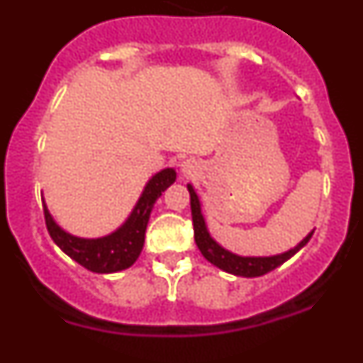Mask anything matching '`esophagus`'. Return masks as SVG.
<instances>
[{
  "label": "esophagus",
  "instance_id": "obj_1",
  "mask_svg": "<svg viewBox=\"0 0 363 363\" xmlns=\"http://www.w3.org/2000/svg\"><path fill=\"white\" fill-rule=\"evenodd\" d=\"M179 171L184 176H192L196 172V163H194V160H184L179 163Z\"/></svg>",
  "mask_w": 363,
  "mask_h": 363
}]
</instances>
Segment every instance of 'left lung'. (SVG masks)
I'll list each match as a JSON object with an SVG mask.
<instances>
[{"label": "left lung", "instance_id": "obj_1", "mask_svg": "<svg viewBox=\"0 0 363 363\" xmlns=\"http://www.w3.org/2000/svg\"><path fill=\"white\" fill-rule=\"evenodd\" d=\"M189 194H191V213H192V225H194V242H196L198 249L201 255L205 256L207 262L216 265L221 271L234 274V277H243V278H256L262 274L274 271L280 267L284 262L293 258L301 247L306 245L311 240L314 230H311L306 238L301 240L296 247L289 249V251L280 252V255L272 256H240L234 252L227 251L225 247H221L216 240L211 236L209 229H207V221H205L203 213H201V201L198 198L196 191L192 187V184H187Z\"/></svg>", "mask_w": 363, "mask_h": 363}]
</instances>
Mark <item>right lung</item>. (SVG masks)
<instances>
[{"label": "right lung", "instance_id": "1", "mask_svg": "<svg viewBox=\"0 0 363 363\" xmlns=\"http://www.w3.org/2000/svg\"><path fill=\"white\" fill-rule=\"evenodd\" d=\"M174 182L176 171L172 167H167L163 171L156 172L147 182L142 196L138 198L129 218L116 230H112L111 234L101 236V238H79V236L67 233L65 229L57 225L43 200L45 223H47L50 238L69 258L92 272L108 274V272L129 269L143 249L147 223H149L154 203L162 196V192L171 187Z\"/></svg>", "mask_w": 363, "mask_h": 363}]
</instances>
